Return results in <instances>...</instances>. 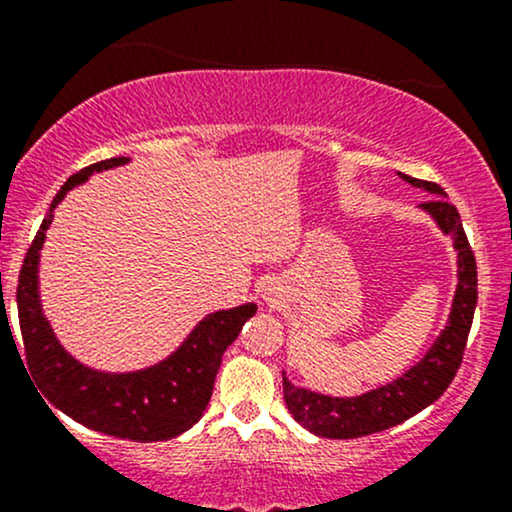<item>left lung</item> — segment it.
Segmentation results:
<instances>
[{
  "label": "left lung",
  "mask_w": 512,
  "mask_h": 512,
  "mask_svg": "<svg viewBox=\"0 0 512 512\" xmlns=\"http://www.w3.org/2000/svg\"><path fill=\"white\" fill-rule=\"evenodd\" d=\"M397 175L409 185L438 197L419 204V209L431 216L440 233L452 240V248L457 252V289L452 296L448 322L421 361L404 370L392 383L375 387L363 395H322L308 387L293 385L284 373L286 407L298 424L320 438L344 440L370 436V433L385 431V428L402 424L409 416L419 414L448 390L462 363L464 346H467L469 327H472L474 308H477V262H474V252L462 231L460 214L452 204L445 202L448 195L436 182L416 180L404 173Z\"/></svg>",
  "instance_id": "1"
}]
</instances>
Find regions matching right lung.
Returning <instances> with one entry per match:
<instances>
[{"label": "right lung", "mask_w": 512, "mask_h": 512, "mask_svg": "<svg viewBox=\"0 0 512 512\" xmlns=\"http://www.w3.org/2000/svg\"><path fill=\"white\" fill-rule=\"evenodd\" d=\"M127 163V156L108 158L64 182L40 223L38 236L26 252L19 289H16V305H19V325L23 349H26V368L38 383L45 402L60 409L69 419L79 421L81 426L101 431L105 436L156 443V440L180 436L202 419L214 390L223 351L236 342L245 322L257 313V305L243 303L209 313L197 322L195 330L187 334L185 342L173 354L139 370H125V373L98 370L84 366L64 349L57 334L52 332L40 301V250L45 243V231L50 228L57 204L67 197L69 190L86 182L93 173L127 166Z\"/></svg>", "instance_id": "obj_1"}]
</instances>
